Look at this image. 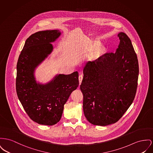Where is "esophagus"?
Returning a JSON list of instances; mask_svg holds the SVG:
<instances>
[{"mask_svg":"<svg viewBox=\"0 0 153 153\" xmlns=\"http://www.w3.org/2000/svg\"><path fill=\"white\" fill-rule=\"evenodd\" d=\"M82 78H83L82 74H80L79 76V82H80V85L81 84V81H82Z\"/></svg>","mask_w":153,"mask_h":153,"instance_id":"esophagus-1","label":"esophagus"}]
</instances>
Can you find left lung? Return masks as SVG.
<instances>
[{"instance_id":"left-lung-1","label":"left lung","mask_w":153,"mask_h":153,"mask_svg":"<svg viewBox=\"0 0 153 153\" xmlns=\"http://www.w3.org/2000/svg\"><path fill=\"white\" fill-rule=\"evenodd\" d=\"M117 36L120 43L115 53L103 54L88 62L83 69V111L95 126L116 123L135 98L139 76L137 55L125 33Z\"/></svg>"}]
</instances>
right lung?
<instances>
[{"label":"right lung","mask_w":153,"mask_h":153,"mask_svg":"<svg viewBox=\"0 0 153 153\" xmlns=\"http://www.w3.org/2000/svg\"><path fill=\"white\" fill-rule=\"evenodd\" d=\"M59 30L39 31L29 36L18 58L16 91L29 117L41 125L53 126L59 121L64 105L79 86V73L56 74L45 84L37 82L36 68L51 54Z\"/></svg>","instance_id":"obj_1"}]
</instances>
